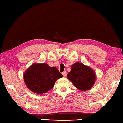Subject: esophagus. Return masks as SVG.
Here are the masks:
<instances>
[{
    "label": "esophagus",
    "instance_id": "esophagus-1",
    "mask_svg": "<svg viewBox=\"0 0 123 123\" xmlns=\"http://www.w3.org/2000/svg\"><path fill=\"white\" fill-rule=\"evenodd\" d=\"M62 74H63V75L64 77H66V76H67V73L66 71H65V72H63V73H62Z\"/></svg>",
    "mask_w": 123,
    "mask_h": 123
}]
</instances>
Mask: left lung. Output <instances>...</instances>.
<instances>
[{
    "mask_svg": "<svg viewBox=\"0 0 123 123\" xmlns=\"http://www.w3.org/2000/svg\"><path fill=\"white\" fill-rule=\"evenodd\" d=\"M67 78L79 90H89L96 81V74L92 68L80 62L72 64Z\"/></svg>",
    "mask_w": 123,
    "mask_h": 123,
    "instance_id": "left-lung-1",
    "label": "left lung"
}]
</instances>
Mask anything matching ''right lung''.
I'll return each mask as SVG.
<instances>
[{"instance_id":"1","label":"right lung","mask_w":123,"mask_h":123,"mask_svg":"<svg viewBox=\"0 0 123 123\" xmlns=\"http://www.w3.org/2000/svg\"><path fill=\"white\" fill-rule=\"evenodd\" d=\"M62 77L57 68L45 63H33L23 74L26 87L37 94L47 93L54 87L57 79Z\"/></svg>"}]
</instances>
